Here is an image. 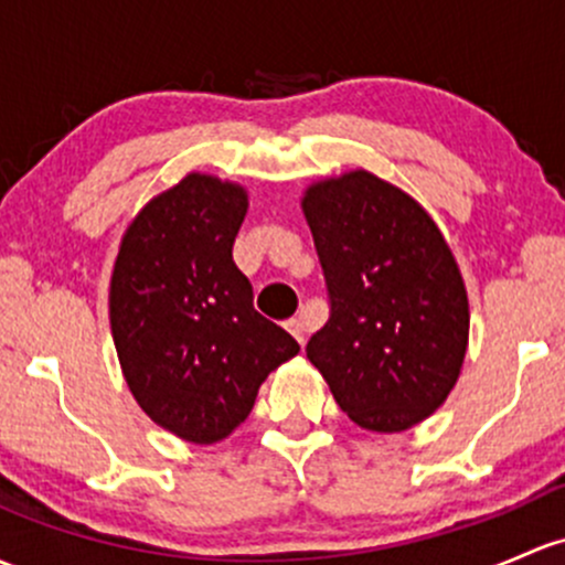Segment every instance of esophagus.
Instances as JSON below:
<instances>
[{"label":"esophagus","instance_id":"34e87169","mask_svg":"<svg viewBox=\"0 0 565 565\" xmlns=\"http://www.w3.org/2000/svg\"><path fill=\"white\" fill-rule=\"evenodd\" d=\"M287 330L292 332L295 338H298V343L302 347V343H306V335H308V330H311V322H308L306 317H292L287 322Z\"/></svg>","mask_w":565,"mask_h":565}]
</instances>
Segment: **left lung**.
Listing matches in <instances>:
<instances>
[{
  "mask_svg": "<svg viewBox=\"0 0 565 565\" xmlns=\"http://www.w3.org/2000/svg\"><path fill=\"white\" fill-rule=\"evenodd\" d=\"M330 317L306 354L343 414L397 433L447 401L468 347V298L433 218L382 178L354 170L302 200Z\"/></svg>",
  "mask_w": 565,
  "mask_h": 565,
  "instance_id": "8db88e82",
  "label": "left lung"
}]
</instances>
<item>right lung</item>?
Here are the masks:
<instances>
[{"instance_id": "1", "label": "right lung", "mask_w": 565, "mask_h": 565, "mask_svg": "<svg viewBox=\"0 0 565 565\" xmlns=\"http://www.w3.org/2000/svg\"><path fill=\"white\" fill-rule=\"evenodd\" d=\"M246 192L192 173L127 230L110 281V328L142 412L192 444L227 438L298 341L254 308L233 243Z\"/></svg>"}]
</instances>
